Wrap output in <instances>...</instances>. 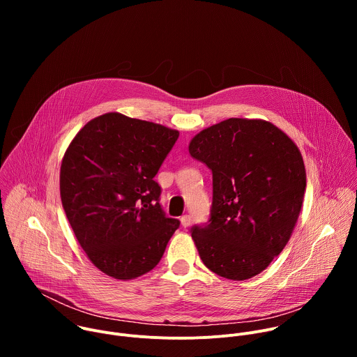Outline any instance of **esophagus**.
Instances as JSON below:
<instances>
[{"label":"esophagus","mask_w":357,"mask_h":357,"mask_svg":"<svg viewBox=\"0 0 357 357\" xmlns=\"http://www.w3.org/2000/svg\"><path fill=\"white\" fill-rule=\"evenodd\" d=\"M190 222H192V219H190L189 215H185V216L181 218V225H182L183 227H189V226H190Z\"/></svg>","instance_id":"esophagus-1"}]
</instances>
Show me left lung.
Here are the masks:
<instances>
[{
	"label": "left lung",
	"instance_id": "1",
	"mask_svg": "<svg viewBox=\"0 0 357 357\" xmlns=\"http://www.w3.org/2000/svg\"><path fill=\"white\" fill-rule=\"evenodd\" d=\"M188 148L213 174L211 223L192 229L199 257L227 280L260 274L287 245L302 208L299 148L261 119H227L197 132Z\"/></svg>",
	"mask_w": 357,
	"mask_h": 357
}]
</instances>
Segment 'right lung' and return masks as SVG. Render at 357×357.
I'll use <instances>...</instances> for the list:
<instances>
[{
	"label": "right lung",
	"instance_id": "1",
	"mask_svg": "<svg viewBox=\"0 0 357 357\" xmlns=\"http://www.w3.org/2000/svg\"><path fill=\"white\" fill-rule=\"evenodd\" d=\"M178 130L106 113L72 139L61 165V199L86 256L128 281L154 268L179 220L167 218L154 181Z\"/></svg>",
	"mask_w": 357,
	"mask_h": 357
}]
</instances>
